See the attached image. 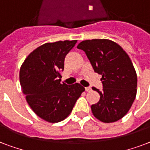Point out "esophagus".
<instances>
[{
	"label": "esophagus",
	"instance_id": "obj_1",
	"mask_svg": "<svg viewBox=\"0 0 150 150\" xmlns=\"http://www.w3.org/2000/svg\"><path fill=\"white\" fill-rule=\"evenodd\" d=\"M91 90V87H86L85 88V91H90Z\"/></svg>",
	"mask_w": 150,
	"mask_h": 150
}]
</instances>
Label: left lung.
Here are the masks:
<instances>
[{"mask_svg": "<svg viewBox=\"0 0 150 150\" xmlns=\"http://www.w3.org/2000/svg\"><path fill=\"white\" fill-rule=\"evenodd\" d=\"M93 67L102 75L103 91L96 88L100 99L91 105L95 117L104 123L115 122L127 114L137 92V74L128 54L114 41L107 39L83 40L77 45Z\"/></svg>", "mask_w": 150, "mask_h": 150, "instance_id": "left-lung-1", "label": "left lung"}]
</instances>
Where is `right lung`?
Returning <instances> with one entry per match:
<instances>
[{"mask_svg": "<svg viewBox=\"0 0 150 150\" xmlns=\"http://www.w3.org/2000/svg\"><path fill=\"white\" fill-rule=\"evenodd\" d=\"M77 40L46 43L29 54L19 71L25 99L38 117L57 123L67 118L84 91L80 83H60L66 55Z\"/></svg>", "mask_w": 150, "mask_h": 150, "instance_id": "add662e5", "label": "right lung"}]
</instances>
